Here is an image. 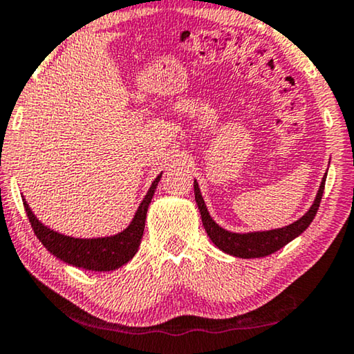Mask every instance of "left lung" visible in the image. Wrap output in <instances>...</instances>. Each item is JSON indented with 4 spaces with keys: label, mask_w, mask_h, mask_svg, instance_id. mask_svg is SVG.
I'll list each match as a JSON object with an SVG mask.
<instances>
[{
    "label": "left lung",
    "mask_w": 354,
    "mask_h": 354,
    "mask_svg": "<svg viewBox=\"0 0 354 354\" xmlns=\"http://www.w3.org/2000/svg\"><path fill=\"white\" fill-rule=\"evenodd\" d=\"M326 176L322 177L321 187H319L316 200H314L313 206L309 207L306 214L299 217L297 222L290 224L287 227H282V229H274V230H264V232H246V234H236V232H230L222 229L219 224H216L214 219L209 216V211L205 205V200H203L200 187H198V182L195 180V200L198 205V209H200L203 225H205V230L207 236H209L212 243H214L217 248L224 251L227 254L236 256V258L243 259H251V258H264V256H269L283 248L285 245L290 243V241L297 239L298 235H301L304 230L308 229L309 224H311L314 216L319 209V205H321L322 193H324V185H326Z\"/></svg>",
    "instance_id": "obj_1"
}]
</instances>
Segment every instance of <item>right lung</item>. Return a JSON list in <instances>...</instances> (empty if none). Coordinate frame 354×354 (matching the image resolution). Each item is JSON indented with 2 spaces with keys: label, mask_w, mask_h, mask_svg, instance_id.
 I'll return each instance as SVG.
<instances>
[{
  "label": "right lung",
  "mask_w": 354,
  "mask_h": 354,
  "mask_svg": "<svg viewBox=\"0 0 354 354\" xmlns=\"http://www.w3.org/2000/svg\"><path fill=\"white\" fill-rule=\"evenodd\" d=\"M162 174L154 178L151 187L143 201L140 203L137 212H135L132 222L127 229L111 236H100V239H74V236L62 235L59 232L51 230L50 227L41 224L33 214L27 201L24 200L27 217L35 232L37 239L41 241L43 246L50 251L57 259L64 261L66 264L75 266L85 270H96V272H108L115 270L120 266L127 264L138 251L140 241H142L145 221H147L148 206L156 192V187L161 180Z\"/></svg>",
  "instance_id": "add662e5"
}]
</instances>
